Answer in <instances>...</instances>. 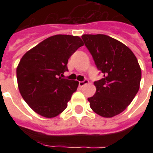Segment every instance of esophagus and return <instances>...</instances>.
<instances>
[{"label": "esophagus", "instance_id": "obj_1", "mask_svg": "<svg viewBox=\"0 0 153 153\" xmlns=\"http://www.w3.org/2000/svg\"><path fill=\"white\" fill-rule=\"evenodd\" d=\"M89 82V81L87 80V79H84L83 81H81L79 82V86H81V87H82V86H84L86 84H87Z\"/></svg>", "mask_w": 153, "mask_h": 153}]
</instances>
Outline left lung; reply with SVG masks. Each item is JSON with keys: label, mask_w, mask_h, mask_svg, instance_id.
Masks as SVG:
<instances>
[{"label": "left lung", "mask_w": 153, "mask_h": 153, "mask_svg": "<svg viewBox=\"0 0 153 153\" xmlns=\"http://www.w3.org/2000/svg\"><path fill=\"white\" fill-rule=\"evenodd\" d=\"M84 44L103 78L94 82L96 93L88 98L96 114L112 117L121 114L140 88L141 70L133 51L105 35H83Z\"/></svg>", "instance_id": "1"}]
</instances>
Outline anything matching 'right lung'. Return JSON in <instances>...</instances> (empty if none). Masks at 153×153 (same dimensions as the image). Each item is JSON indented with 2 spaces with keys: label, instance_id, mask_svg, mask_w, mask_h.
Returning <instances> with one entry per match:
<instances>
[{
  "label": "right lung",
  "instance_id": "add662e5",
  "mask_svg": "<svg viewBox=\"0 0 153 153\" xmlns=\"http://www.w3.org/2000/svg\"><path fill=\"white\" fill-rule=\"evenodd\" d=\"M82 46L79 36L56 35L24 55L16 69L18 87L36 113L51 118L67 108L79 82L62 77L68 71L69 58Z\"/></svg>",
  "mask_w": 153,
  "mask_h": 153
}]
</instances>
